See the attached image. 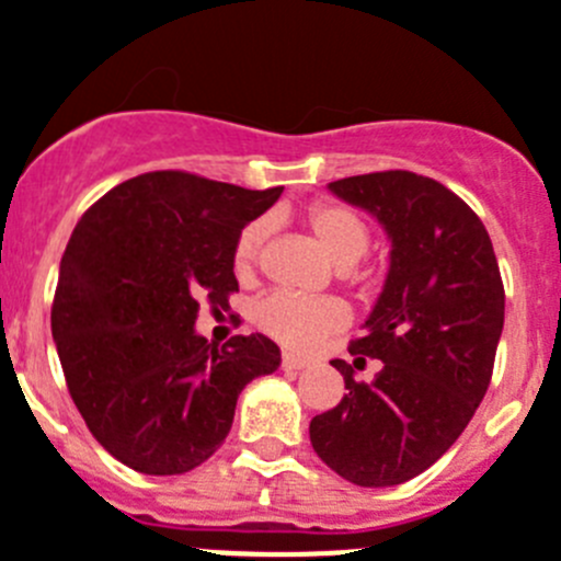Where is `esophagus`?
Segmentation results:
<instances>
[{
	"instance_id": "34e87169",
	"label": "esophagus",
	"mask_w": 561,
	"mask_h": 561,
	"mask_svg": "<svg viewBox=\"0 0 561 561\" xmlns=\"http://www.w3.org/2000/svg\"><path fill=\"white\" fill-rule=\"evenodd\" d=\"M307 358H301V356H296V353H285V356H282V367L285 369H290V373H298V369H304L307 367Z\"/></svg>"
}]
</instances>
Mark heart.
Returning <instances> with one entry per match:
<instances>
[{
	"label": "heart",
	"mask_w": 561,
	"mask_h": 561,
	"mask_svg": "<svg viewBox=\"0 0 561 561\" xmlns=\"http://www.w3.org/2000/svg\"><path fill=\"white\" fill-rule=\"evenodd\" d=\"M309 232L320 243L331 263L340 271L353 268L369 249V225L345 205L318 203L304 216ZM268 219H254L238 232L232 249V265L238 276H249L260 263L265 241H268ZM252 318L260 331L290 347H309L320 336L342 329L345 312L329 298L298 296V293L276 290L260 298L252 307Z\"/></svg>",
	"instance_id": "1"
}]
</instances>
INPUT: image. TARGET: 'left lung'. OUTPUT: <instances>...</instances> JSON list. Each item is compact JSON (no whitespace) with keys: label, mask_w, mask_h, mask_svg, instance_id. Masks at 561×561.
<instances>
[{"label":"left lung","mask_w":561,"mask_h":561,"mask_svg":"<svg viewBox=\"0 0 561 561\" xmlns=\"http://www.w3.org/2000/svg\"><path fill=\"white\" fill-rule=\"evenodd\" d=\"M391 241L389 274L356 356L381 358L369 385L334 358L347 394L309 422L318 458L342 480L389 488L431 469L474 416L504 329V285L480 216L433 178L391 170L329 183Z\"/></svg>","instance_id":"1"}]
</instances>
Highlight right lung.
<instances>
[{"label": "right lung", "mask_w": 561, "mask_h": 561, "mask_svg": "<svg viewBox=\"0 0 561 561\" xmlns=\"http://www.w3.org/2000/svg\"><path fill=\"white\" fill-rule=\"evenodd\" d=\"M279 194L148 172L103 194L76 225L51 336L87 427L128 469H197L230 433L243 386L279 367L268 336L238 334L219 347L194 329L199 301L230 307L238 232Z\"/></svg>", "instance_id": "1"}]
</instances>
